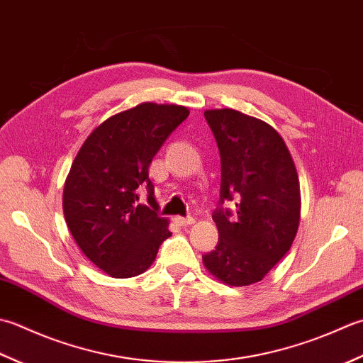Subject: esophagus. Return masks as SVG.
<instances>
[{"label":"esophagus","instance_id":"esophagus-1","mask_svg":"<svg viewBox=\"0 0 363 363\" xmlns=\"http://www.w3.org/2000/svg\"><path fill=\"white\" fill-rule=\"evenodd\" d=\"M174 220H175V224H179V225H182V227H186V225H191V224H194V218H182V216H175L174 218Z\"/></svg>","mask_w":363,"mask_h":363}]
</instances>
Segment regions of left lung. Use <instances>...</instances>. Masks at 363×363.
Masks as SVG:
<instances>
[{
    "instance_id": "left-lung-1",
    "label": "left lung",
    "mask_w": 363,
    "mask_h": 363,
    "mask_svg": "<svg viewBox=\"0 0 363 363\" xmlns=\"http://www.w3.org/2000/svg\"><path fill=\"white\" fill-rule=\"evenodd\" d=\"M220 153V203L213 214L219 242L202 257L219 282L247 286L274 268L294 241L301 219L299 177L290 150L276 128L241 111L206 109Z\"/></svg>"
}]
</instances>
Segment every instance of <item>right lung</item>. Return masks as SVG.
I'll return each mask as SVG.
<instances>
[{"label": "right lung", "mask_w": 363, "mask_h": 363, "mask_svg": "<svg viewBox=\"0 0 363 363\" xmlns=\"http://www.w3.org/2000/svg\"><path fill=\"white\" fill-rule=\"evenodd\" d=\"M189 116L180 105L145 101L101 122L81 145L65 179L62 208L78 247L116 279L143 274L172 235L160 218L149 166L171 133ZM144 184L150 207L135 205Z\"/></svg>", "instance_id": "add662e5"}]
</instances>
